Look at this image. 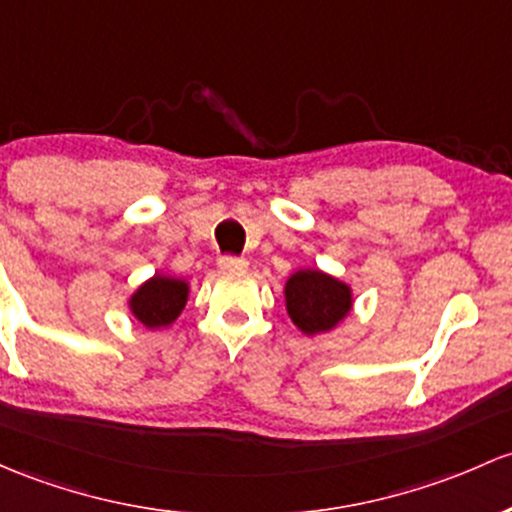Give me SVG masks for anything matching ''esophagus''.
I'll return each mask as SVG.
<instances>
[{
	"label": "esophagus",
	"mask_w": 512,
	"mask_h": 512,
	"mask_svg": "<svg viewBox=\"0 0 512 512\" xmlns=\"http://www.w3.org/2000/svg\"><path fill=\"white\" fill-rule=\"evenodd\" d=\"M218 267L223 272H245L247 270V260L245 257H233V255H225L218 260Z\"/></svg>",
	"instance_id": "obj_1"
}]
</instances>
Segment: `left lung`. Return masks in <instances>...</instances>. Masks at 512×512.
<instances>
[{
	"label": "left lung",
	"instance_id": "1",
	"mask_svg": "<svg viewBox=\"0 0 512 512\" xmlns=\"http://www.w3.org/2000/svg\"><path fill=\"white\" fill-rule=\"evenodd\" d=\"M287 314L306 336L328 333L351 314L353 292L346 282L321 270H299L284 284Z\"/></svg>",
	"mask_w": 512,
	"mask_h": 512
}]
</instances>
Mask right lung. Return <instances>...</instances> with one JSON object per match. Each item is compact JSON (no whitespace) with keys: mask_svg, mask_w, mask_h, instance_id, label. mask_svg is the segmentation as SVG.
Segmentation results:
<instances>
[{"mask_svg":"<svg viewBox=\"0 0 512 512\" xmlns=\"http://www.w3.org/2000/svg\"><path fill=\"white\" fill-rule=\"evenodd\" d=\"M188 301L186 279L154 274L129 297V311L147 328H166L179 319Z\"/></svg>","mask_w":512,"mask_h":512,"instance_id":"right-lung-1","label":"right lung"}]
</instances>
